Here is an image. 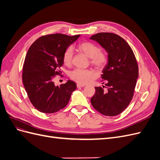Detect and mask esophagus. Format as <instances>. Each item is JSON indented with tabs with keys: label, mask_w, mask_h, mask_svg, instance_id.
<instances>
[{
	"label": "esophagus",
	"mask_w": 160,
	"mask_h": 160,
	"mask_svg": "<svg viewBox=\"0 0 160 160\" xmlns=\"http://www.w3.org/2000/svg\"><path fill=\"white\" fill-rule=\"evenodd\" d=\"M85 87V85H81V84H77V88H81Z\"/></svg>",
	"instance_id": "obj_1"
}]
</instances>
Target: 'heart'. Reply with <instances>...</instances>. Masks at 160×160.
Instances as JSON below:
<instances>
[{
    "label": "heart",
    "instance_id": "obj_1",
    "mask_svg": "<svg viewBox=\"0 0 160 160\" xmlns=\"http://www.w3.org/2000/svg\"><path fill=\"white\" fill-rule=\"evenodd\" d=\"M79 50L89 57L90 63L97 69H102L108 62V55L105 51L99 49L98 46L90 41H85L79 45ZM73 59V48L69 46L64 51L62 62L65 65L70 66ZM95 72L91 69H76L71 72L70 78L80 84H87L95 78Z\"/></svg>",
    "mask_w": 160,
    "mask_h": 160
}]
</instances>
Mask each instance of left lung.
I'll use <instances>...</instances> for the list:
<instances>
[{
    "label": "left lung",
    "mask_w": 160,
    "mask_h": 160,
    "mask_svg": "<svg viewBox=\"0 0 160 160\" xmlns=\"http://www.w3.org/2000/svg\"><path fill=\"white\" fill-rule=\"evenodd\" d=\"M90 38L104 48L109 59L101 75V81L106 83L105 86L95 87L91 104L104 115H118L133 98L139 75L136 59L128 43L116 34L99 32Z\"/></svg>",
    "instance_id": "obj_1"
}]
</instances>
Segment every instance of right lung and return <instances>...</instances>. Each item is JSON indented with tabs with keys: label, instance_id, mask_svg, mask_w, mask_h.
Segmentation results:
<instances>
[{
	"label": "right lung",
	"instance_id": "right-lung-1",
	"mask_svg": "<svg viewBox=\"0 0 160 160\" xmlns=\"http://www.w3.org/2000/svg\"><path fill=\"white\" fill-rule=\"evenodd\" d=\"M79 36L60 33L42 36L27 51L22 68V83L31 103L42 113H52L63 109L77 88L75 82L70 80L55 86L53 79L61 75L64 51Z\"/></svg>",
	"mask_w": 160,
	"mask_h": 160
}]
</instances>
